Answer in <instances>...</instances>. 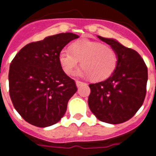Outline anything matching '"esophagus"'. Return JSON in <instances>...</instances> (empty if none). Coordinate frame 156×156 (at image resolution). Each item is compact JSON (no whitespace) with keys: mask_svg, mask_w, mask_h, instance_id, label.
I'll return each instance as SVG.
<instances>
[{"mask_svg":"<svg viewBox=\"0 0 156 156\" xmlns=\"http://www.w3.org/2000/svg\"><path fill=\"white\" fill-rule=\"evenodd\" d=\"M76 84L77 87H79V86H82L84 83H83L82 81H79V80H76Z\"/></svg>","mask_w":156,"mask_h":156,"instance_id":"obj_1","label":"esophagus"}]
</instances>
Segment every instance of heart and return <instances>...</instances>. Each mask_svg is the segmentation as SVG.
I'll list each match as a JSON object with an SVG mask.
<instances>
[{
  "label": "heart",
  "instance_id": "b5f03b06",
  "mask_svg": "<svg viewBox=\"0 0 156 156\" xmlns=\"http://www.w3.org/2000/svg\"><path fill=\"white\" fill-rule=\"evenodd\" d=\"M58 59L67 75L73 72L80 61L82 68L77 71V75L90 76V78L95 81L111 76L118 63L116 53L111 47L89 40H79L71 43L70 51H61Z\"/></svg>",
  "mask_w": 156,
  "mask_h": 156
}]
</instances>
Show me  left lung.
<instances>
[{
  "instance_id": "obj_1",
  "label": "left lung",
  "mask_w": 156,
  "mask_h": 156,
  "mask_svg": "<svg viewBox=\"0 0 156 156\" xmlns=\"http://www.w3.org/2000/svg\"><path fill=\"white\" fill-rule=\"evenodd\" d=\"M117 55L114 73L104 81L90 84L88 105L101 121L109 124L126 122L135 115L146 94L148 70L138 52L114 39L98 36Z\"/></svg>"
}]
</instances>
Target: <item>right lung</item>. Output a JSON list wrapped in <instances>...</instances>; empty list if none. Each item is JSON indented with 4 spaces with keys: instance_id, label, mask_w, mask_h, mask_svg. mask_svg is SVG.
Returning <instances> with one entry per match:
<instances>
[{
    "instance_id": "obj_1",
    "label": "right lung",
    "mask_w": 156,
    "mask_h": 156,
    "mask_svg": "<svg viewBox=\"0 0 156 156\" xmlns=\"http://www.w3.org/2000/svg\"><path fill=\"white\" fill-rule=\"evenodd\" d=\"M79 36L61 33L25 45L9 70V92L20 116L37 127H47L63 117L67 103L76 92L75 80L59 62V53Z\"/></svg>"
}]
</instances>
